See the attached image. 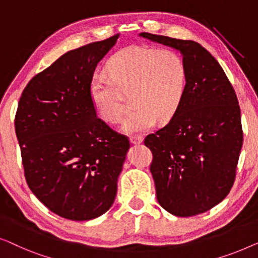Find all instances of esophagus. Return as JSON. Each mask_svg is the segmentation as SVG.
Segmentation results:
<instances>
[{
    "label": "esophagus",
    "mask_w": 258,
    "mask_h": 258,
    "mask_svg": "<svg viewBox=\"0 0 258 258\" xmlns=\"http://www.w3.org/2000/svg\"><path fill=\"white\" fill-rule=\"evenodd\" d=\"M143 140H144V138L141 137V136H131L130 137V141L132 144H134V145L143 143Z\"/></svg>",
    "instance_id": "34e87169"
}]
</instances>
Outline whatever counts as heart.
Here are the masks:
<instances>
[{
	"instance_id": "b5f03b06",
	"label": "heart",
	"mask_w": 258,
	"mask_h": 258,
	"mask_svg": "<svg viewBox=\"0 0 258 258\" xmlns=\"http://www.w3.org/2000/svg\"><path fill=\"white\" fill-rule=\"evenodd\" d=\"M108 79L93 78L89 96L96 114L106 122H117L131 96L133 110L124 118L125 132H144L157 120L167 122L182 104L187 68L179 53L169 49L131 45L115 52L106 63Z\"/></svg>"
}]
</instances>
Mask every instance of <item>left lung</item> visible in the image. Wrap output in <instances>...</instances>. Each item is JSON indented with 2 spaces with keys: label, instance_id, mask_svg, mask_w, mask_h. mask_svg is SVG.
Instances as JSON below:
<instances>
[{
  "label": "left lung",
  "instance_id": "obj_1",
  "mask_svg": "<svg viewBox=\"0 0 258 258\" xmlns=\"http://www.w3.org/2000/svg\"><path fill=\"white\" fill-rule=\"evenodd\" d=\"M182 53L187 86L165 127L145 138L158 202L175 216L205 213L229 194L243 144L235 90L215 58L194 41L141 32Z\"/></svg>",
  "mask_w": 258,
  "mask_h": 258
}]
</instances>
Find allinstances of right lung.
<instances>
[{"label":"right lung","instance_id":"1","mask_svg":"<svg viewBox=\"0 0 258 258\" xmlns=\"http://www.w3.org/2000/svg\"><path fill=\"white\" fill-rule=\"evenodd\" d=\"M119 35L71 50L22 92L15 115L27 183L64 219L88 221L111 208L128 138L97 117L89 96L98 61Z\"/></svg>","mask_w":258,"mask_h":258}]
</instances>
